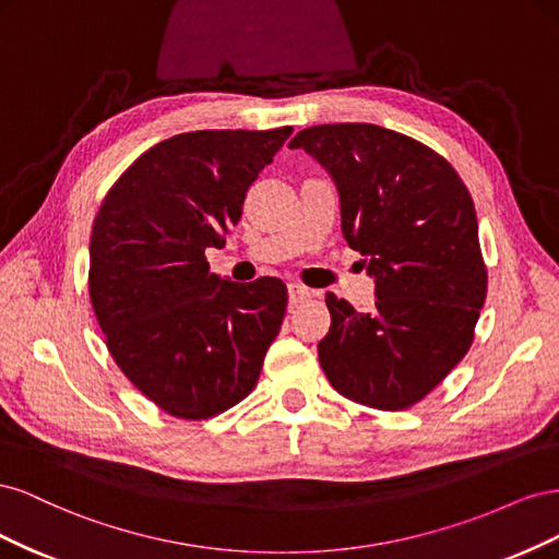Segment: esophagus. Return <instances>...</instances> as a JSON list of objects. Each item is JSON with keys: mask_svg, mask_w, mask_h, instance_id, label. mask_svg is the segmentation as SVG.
I'll use <instances>...</instances> for the list:
<instances>
[{"mask_svg": "<svg viewBox=\"0 0 559 559\" xmlns=\"http://www.w3.org/2000/svg\"><path fill=\"white\" fill-rule=\"evenodd\" d=\"M312 296H314V292L308 289V286L296 284V282L289 284V302H294V306H298V302H306Z\"/></svg>", "mask_w": 559, "mask_h": 559, "instance_id": "34e87169", "label": "esophagus"}]
</instances>
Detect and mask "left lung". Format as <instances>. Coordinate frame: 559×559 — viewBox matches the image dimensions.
I'll return each instance as SVG.
<instances>
[{"label":"left lung","mask_w":559,"mask_h":559,"mask_svg":"<svg viewBox=\"0 0 559 559\" xmlns=\"http://www.w3.org/2000/svg\"><path fill=\"white\" fill-rule=\"evenodd\" d=\"M331 175L343 235L376 280V308L326 294L319 364L335 392L405 411L464 359L487 296L478 216L436 151L373 123L300 130L289 142Z\"/></svg>","instance_id":"left-lung-1"}]
</instances>
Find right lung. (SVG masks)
<instances>
[{
    "instance_id": "1",
    "label": "right lung",
    "mask_w": 559,
    "mask_h": 559,
    "mask_svg": "<svg viewBox=\"0 0 559 559\" xmlns=\"http://www.w3.org/2000/svg\"><path fill=\"white\" fill-rule=\"evenodd\" d=\"M294 128L195 130L134 160L99 205L88 292L114 361L158 408L207 419L257 384L286 312L277 277L210 270L249 186Z\"/></svg>"
}]
</instances>
